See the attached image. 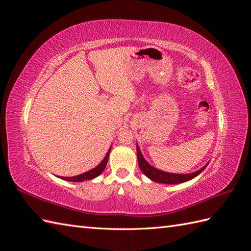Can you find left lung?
Returning a JSON list of instances; mask_svg holds the SVG:
<instances>
[{
    "label": "left lung",
    "mask_w": 251,
    "mask_h": 251,
    "mask_svg": "<svg viewBox=\"0 0 251 251\" xmlns=\"http://www.w3.org/2000/svg\"><path fill=\"white\" fill-rule=\"evenodd\" d=\"M136 148H137V158H138V164L141 172L146 175V176L151 179V181L158 182V183H163V184H179V183H183V182L189 181L194 179L195 177L198 176L199 174H201L205 168H206L207 164H205L202 169L196 171L191 174H173V173H168V172H163L154 168L153 165H151L146 159H144L143 155L141 154V151L138 147V144H136Z\"/></svg>",
    "instance_id": "1"
}]
</instances>
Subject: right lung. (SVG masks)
<instances>
[{
  "instance_id": "add662e5",
  "label": "right lung",
  "mask_w": 251,
  "mask_h": 251,
  "mask_svg": "<svg viewBox=\"0 0 251 251\" xmlns=\"http://www.w3.org/2000/svg\"><path fill=\"white\" fill-rule=\"evenodd\" d=\"M110 151H111V148L109 149L107 155L104 156L103 160L100 164H98L97 166H95L94 169L90 170V171L83 173V174H80V175H78V176H74V177H60L59 176V178L63 179V180H66V181H72V182H82V181H87V180H91V179L96 178L97 176H100V175L105 169V166H107Z\"/></svg>"
}]
</instances>
